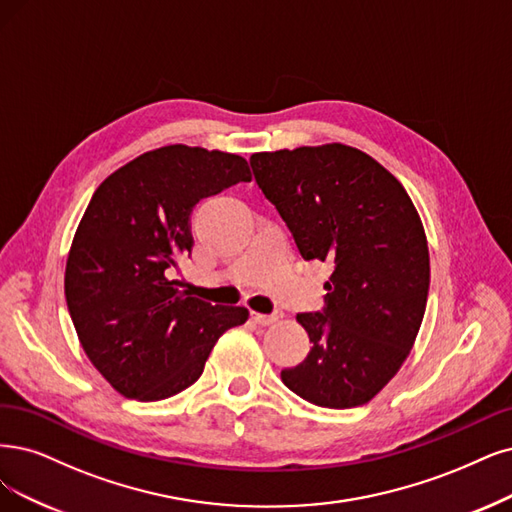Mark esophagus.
<instances>
[{
  "instance_id": "esophagus-1",
  "label": "esophagus",
  "mask_w": 512,
  "mask_h": 512,
  "mask_svg": "<svg viewBox=\"0 0 512 512\" xmlns=\"http://www.w3.org/2000/svg\"><path fill=\"white\" fill-rule=\"evenodd\" d=\"M251 318H253V323H257V325H261V327H266V325L276 323L278 316H276V314H259V312H253Z\"/></svg>"
}]
</instances>
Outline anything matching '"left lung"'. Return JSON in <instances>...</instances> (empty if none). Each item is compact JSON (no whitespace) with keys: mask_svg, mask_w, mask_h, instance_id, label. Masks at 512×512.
I'll return each instance as SVG.
<instances>
[{"mask_svg":"<svg viewBox=\"0 0 512 512\" xmlns=\"http://www.w3.org/2000/svg\"><path fill=\"white\" fill-rule=\"evenodd\" d=\"M259 189L306 261L333 266L325 308L297 314L310 354L280 377L318 407L365 405L401 369L420 331L430 257L405 187L342 143L251 156Z\"/></svg>","mask_w":512,"mask_h":512,"instance_id":"1","label":"left lung"}]
</instances>
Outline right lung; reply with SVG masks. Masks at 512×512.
<instances>
[{
  "label": "right lung",
  "instance_id": "add662e5",
  "mask_svg": "<svg viewBox=\"0 0 512 512\" xmlns=\"http://www.w3.org/2000/svg\"><path fill=\"white\" fill-rule=\"evenodd\" d=\"M251 181L244 158L166 145L128 162L94 192L73 236L65 299L90 363L126 399L162 401L192 386L217 339L249 318L170 280L192 253L202 198Z\"/></svg>",
  "mask_w": 512,
  "mask_h": 512
}]
</instances>
